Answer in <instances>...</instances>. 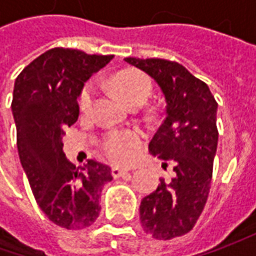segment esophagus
<instances>
[{"label":"esophagus","mask_w":256,"mask_h":256,"mask_svg":"<svg viewBox=\"0 0 256 256\" xmlns=\"http://www.w3.org/2000/svg\"><path fill=\"white\" fill-rule=\"evenodd\" d=\"M128 174L126 168H121V166H112V176L114 178H120Z\"/></svg>","instance_id":"esophagus-1"}]
</instances>
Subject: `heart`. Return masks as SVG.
I'll return each mask as SVG.
<instances>
[{"label": "heart", "mask_w": 256, "mask_h": 256, "mask_svg": "<svg viewBox=\"0 0 256 256\" xmlns=\"http://www.w3.org/2000/svg\"><path fill=\"white\" fill-rule=\"evenodd\" d=\"M112 84L120 98L128 106L134 104H144L151 94V84L148 78L135 71H124L115 75ZM92 102L94 86L86 85L80 96L81 111L88 112L92 106ZM140 144H141V135L136 131L111 134L105 140V152L116 162H126L132 158Z\"/></svg>", "instance_id": "b5f03b06"}]
</instances>
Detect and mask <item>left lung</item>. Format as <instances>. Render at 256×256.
Instances as JSON below:
<instances>
[{"label": "left lung", "mask_w": 256, "mask_h": 256, "mask_svg": "<svg viewBox=\"0 0 256 256\" xmlns=\"http://www.w3.org/2000/svg\"><path fill=\"white\" fill-rule=\"evenodd\" d=\"M161 88L165 120L154 134L150 151L171 168L164 181L141 201L142 228L155 240H172L190 232L208 200L218 145V104L208 85L181 64L160 58H125Z\"/></svg>", "instance_id": "8db88e82"}]
</instances>
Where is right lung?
Masks as SVG:
<instances>
[{
	"label": "right lung",
	"mask_w": 256,
	"mask_h": 256,
	"mask_svg": "<svg viewBox=\"0 0 256 256\" xmlns=\"http://www.w3.org/2000/svg\"><path fill=\"white\" fill-rule=\"evenodd\" d=\"M114 55H88L70 48L41 54L16 76L11 110L20 161L36 204L50 221L82 230L98 218L102 186L111 168L88 160L76 168L64 154L65 128L76 122L85 82Z\"/></svg>",
	"instance_id": "add662e5"
}]
</instances>
